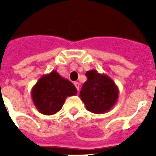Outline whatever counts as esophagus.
Masks as SVG:
<instances>
[{"instance_id": "34e87169", "label": "esophagus", "mask_w": 156, "mask_h": 156, "mask_svg": "<svg viewBox=\"0 0 156 156\" xmlns=\"http://www.w3.org/2000/svg\"><path fill=\"white\" fill-rule=\"evenodd\" d=\"M73 84H74V86H75V87L77 88V90H79V83H78V82H74Z\"/></svg>"}]
</instances>
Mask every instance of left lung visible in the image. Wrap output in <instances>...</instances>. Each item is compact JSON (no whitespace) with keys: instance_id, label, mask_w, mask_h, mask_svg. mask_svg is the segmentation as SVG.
Wrapping results in <instances>:
<instances>
[{"instance_id":"1","label":"left lung","mask_w":156,"mask_h":156,"mask_svg":"<svg viewBox=\"0 0 156 156\" xmlns=\"http://www.w3.org/2000/svg\"><path fill=\"white\" fill-rule=\"evenodd\" d=\"M87 80L84 83L79 97L90 112L103 114L110 111L117 102L119 89L114 81L105 73L95 69L87 71Z\"/></svg>"}]
</instances>
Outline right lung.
Wrapping results in <instances>:
<instances>
[{
	"mask_svg": "<svg viewBox=\"0 0 156 156\" xmlns=\"http://www.w3.org/2000/svg\"><path fill=\"white\" fill-rule=\"evenodd\" d=\"M77 93L73 83L53 70L39 79L31 89L30 95L38 111L49 116L61 110L66 98Z\"/></svg>",
	"mask_w": 156,
	"mask_h": 156,
	"instance_id": "right-lung-1",
	"label": "right lung"
}]
</instances>
